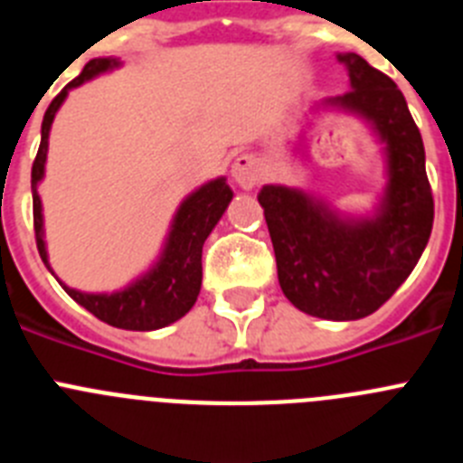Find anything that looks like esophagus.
<instances>
[{
    "mask_svg": "<svg viewBox=\"0 0 463 463\" xmlns=\"http://www.w3.org/2000/svg\"><path fill=\"white\" fill-rule=\"evenodd\" d=\"M232 178L239 183L243 190H252L261 181V169L252 155H239L232 165Z\"/></svg>",
    "mask_w": 463,
    "mask_h": 463,
    "instance_id": "1",
    "label": "esophagus"
}]
</instances>
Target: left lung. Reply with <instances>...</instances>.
Instances as JSON below:
<instances>
[{"instance_id":"8db88e82","label":"left lung","mask_w":463,"mask_h":463,"mask_svg":"<svg viewBox=\"0 0 463 463\" xmlns=\"http://www.w3.org/2000/svg\"><path fill=\"white\" fill-rule=\"evenodd\" d=\"M350 90L325 101L373 127L384 146L387 185L373 215L347 218L317 196L288 185L257 194L271 234L282 294L322 320H359L411 276L433 227L424 143L390 76L354 52H341Z\"/></svg>"}]
</instances>
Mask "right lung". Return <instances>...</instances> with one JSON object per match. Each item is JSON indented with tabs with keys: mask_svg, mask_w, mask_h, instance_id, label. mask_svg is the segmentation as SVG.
<instances>
[{
	"mask_svg": "<svg viewBox=\"0 0 463 463\" xmlns=\"http://www.w3.org/2000/svg\"><path fill=\"white\" fill-rule=\"evenodd\" d=\"M116 67H120V60H116V57H94V60H90L83 71H80V76H76L71 83L64 85L62 92L51 101L46 116H43L41 146L34 165H32V199H34L36 248H39L41 260L48 269H51V264H48L46 241H43V213H41V196L36 187H39V183L43 181V174H46L51 125L62 101L67 99L69 90L79 88L85 80ZM232 196H234V192L227 185V178L208 181L206 185L192 192L175 211L165 250L155 261V267L148 273H143L141 278H137L132 285L120 289V292L90 294L67 288L62 280H60V285L76 304H80L94 317H99L101 322L118 326V329L153 331L181 320L183 315L194 306L199 289H202L203 241L208 239L213 227L220 222L222 213L227 211L229 202H232Z\"/></svg>",
	"mask_w": 463,
	"mask_h": 463,
	"instance_id": "1",
	"label": "right lung"
}]
</instances>
